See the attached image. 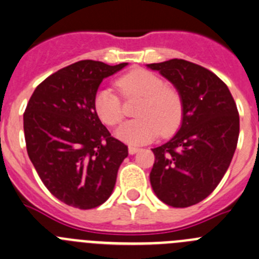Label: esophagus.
Segmentation results:
<instances>
[{"label":"esophagus","instance_id":"obj_1","mask_svg":"<svg viewBox=\"0 0 259 259\" xmlns=\"http://www.w3.org/2000/svg\"><path fill=\"white\" fill-rule=\"evenodd\" d=\"M137 152H139V148L135 147V145H129V153H130V154H135Z\"/></svg>","mask_w":259,"mask_h":259}]
</instances>
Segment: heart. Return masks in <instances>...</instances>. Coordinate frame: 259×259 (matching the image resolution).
Segmentation results:
<instances>
[{"instance_id": "heart-1", "label": "heart", "mask_w": 259, "mask_h": 259, "mask_svg": "<svg viewBox=\"0 0 259 259\" xmlns=\"http://www.w3.org/2000/svg\"><path fill=\"white\" fill-rule=\"evenodd\" d=\"M116 87L126 100L142 97L135 120L125 122L116 130V137L129 144H144L162 132L170 135L180 126L183 116L182 99L176 89L165 86L155 73L134 69L116 81ZM97 116L109 126L119 125L124 119L121 97L111 87L99 90L94 99Z\"/></svg>"}]
</instances>
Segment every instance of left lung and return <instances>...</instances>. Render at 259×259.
Segmentation results:
<instances>
[{
  "label": "left lung",
  "mask_w": 259,
  "mask_h": 259,
  "mask_svg": "<svg viewBox=\"0 0 259 259\" xmlns=\"http://www.w3.org/2000/svg\"><path fill=\"white\" fill-rule=\"evenodd\" d=\"M177 89L183 105L177 134L154 148L150 185L158 199L188 207L206 199L229 168L239 137V114L227 84L183 59L148 64Z\"/></svg>",
  "instance_id": "left-lung-1"
}]
</instances>
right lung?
Returning <instances> with one entry per match:
<instances>
[{"instance_id": "1", "label": "right lung", "mask_w": 259, "mask_h": 259, "mask_svg": "<svg viewBox=\"0 0 259 259\" xmlns=\"http://www.w3.org/2000/svg\"><path fill=\"white\" fill-rule=\"evenodd\" d=\"M127 63L81 60L59 69L35 89L24 112L26 150L53 196L87 210L104 204L115 187L127 147L97 116L100 83Z\"/></svg>"}]
</instances>
